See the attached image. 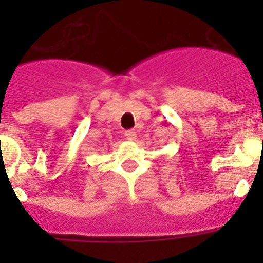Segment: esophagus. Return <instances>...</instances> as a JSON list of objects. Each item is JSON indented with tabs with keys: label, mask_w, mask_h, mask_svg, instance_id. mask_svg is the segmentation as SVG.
I'll return each mask as SVG.
<instances>
[{
	"label": "esophagus",
	"mask_w": 263,
	"mask_h": 263,
	"mask_svg": "<svg viewBox=\"0 0 263 263\" xmlns=\"http://www.w3.org/2000/svg\"><path fill=\"white\" fill-rule=\"evenodd\" d=\"M125 138L128 141H135L137 139V132L134 131V129H129V131L125 132Z\"/></svg>",
	"instance_id": "34e87169"
}]
</instances>
